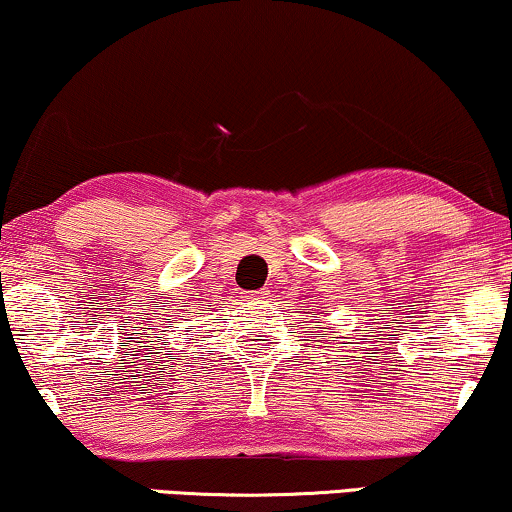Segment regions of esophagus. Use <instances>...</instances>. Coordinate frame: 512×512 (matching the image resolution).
<instances>
[{"label": "esophagus", "mask_w": 512, "mask_h": 512, "mask_svg": "<svg viewBox=\"0 0 512 512\" xmlns=\"http://www.w3.org/2000/svg\"><path fill=\"white\" fill-rule=\"evenodd\" d=\"M267 295H269L267 290H255V293H241L243 300H264V297H267Z\"/></svg>", "instance_id": "obj_1"}]
</instances>
